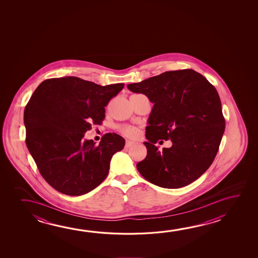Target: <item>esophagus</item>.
I'll list each match as a JSON object with an SVG mask.
<instances>
[{"mask_svg":"<svg viewBox=\"0 0 258 258\" xmlns=\"http://www.w3.org/2000/svg\"><path fill=\"white\" fill-rule=\"evenodd\" d=\"M134 144H135V142L131 141V140H127V141H126V145H125V147H126V148H131V147H132Z\"/></svg>","mask_w":258,"mask_h":258,"instance_id":"obj_1","label":"esophagus"}]
</instances>
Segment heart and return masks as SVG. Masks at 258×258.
<instances>
[{
    "label": "heart",
    "instance_id": "obj_1",
    "mask_svg": "<svg viewBox=\"0 0 258 258\" xmlns=\"http://www.w3.org/2000/svg\"><path fill=\"white\" fill-rule=\"evenodd\" d=\"M121 131L123 134H125L127 137H135L138 134V130L132 126H125L122 127Z\"/></svg>",
    "mask_w": 258,
    "mask_h": 258
}]
</instances>
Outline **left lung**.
<instances>
[{
	"mask_svg": "<svg viewBox=\"0 0 258 258\" xmlns=\"http://www.w3.org/2000/svg\"><path fill=\"white\" fill-rule=\"evenodd\" d=\"M133 93H143L154 103L144 142L148 154L137 164L148 182L163 188L188 185L211 166L225 131L219 93L192 69L168 71L140 83L127 85ZM160 139L172 141L158 151Z\"/></svg>",
	"mask_w": 258,
	"mask_h": 258,
	"instance_id": "1",
	"label": "left lung"
}]
</instances>
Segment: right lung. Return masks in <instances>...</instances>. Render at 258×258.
Wrapping results in <instances>:
<instances>
[{"mask_svg":"<svg viewBox=\"0 0 258 258\" xmlns=\"http://www.w3.org/2000/svg\"><path fill=\"white\" fill-rule=\"evenodd\" d=\"M124 84L96 85L76 76L43 81L24 110L26 144L46 182L63 195H85L107 177L115 153L125 140L102 136L99 145L84 140L93 124H102L104 107Z\"/></svg>","mask_w":258,"mask_h":258,"instance_id":"right-lung-1","label":"right lung"}]
</instances>
